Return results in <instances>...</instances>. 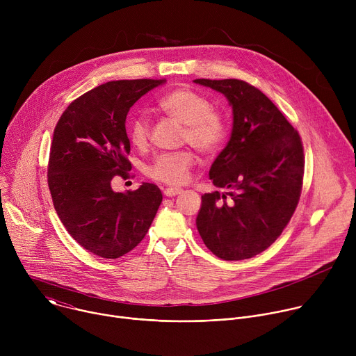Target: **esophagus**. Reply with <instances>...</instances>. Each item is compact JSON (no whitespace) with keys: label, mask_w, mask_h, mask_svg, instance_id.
I'll return each mask as SVG.
<instances>
[{"label":"esophagus","mask_w":356,"mask_h":356,"mask_svg":"<svg viewBox=\"0 0 356 356\" xmlns=\"http://www.w3.org/2000/svg\"><path fill=\"white\" fill-rule=\"evenodd\" d=\"M181 193V188H177V187H168L163 190V194L166 197H173V195H177Z\"/></svg>","instance_id":"34e87169"}]
</instances>
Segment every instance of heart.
<instances>
[{"instance_id": "heart-1", "label": "heart", "mask_w": 356, "mask_h": 356, "mask_svg": "<svg viewBox=\"0 0 356 356\" xmlns=\"http://www.w3.org/2000/svg\"><path fill=\"white\" fill-rule=\"evenodd\" d=\"M158 108L183 124L181 140L188 142L202 155H213L224 145L228 134L225 117L211 108L206 95L191 88H175L158 99ZM149 122L145 115H136L128 125L131 142L142 147L149 140ZM195 155L190 149L159 155L147 169V175L168 184H183L190 177Z\"/></svg>"}]
</instances>
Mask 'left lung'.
Returning <instances> with one entry per match:
<instances>
[{
  "label": "left lung",
  "instance_id": "left-lung-1",
  "mask_svg": "<svg viewBox=\"0 0 356 356\" xmlns=\"http://www.w3.org/2000/svg\"><path fill=\"white\" fill-rule=\"evenodd\" d=\"M222 92L234 113L231 139L210 169L214 186L201 195L197 229L224 261L253 258L283 232L298 204L302 142L280 110L257 87L238 80L197 79Z\"/></svg>",
  "mask_w": 356,
  "mask_h": 356
}]
</instances>
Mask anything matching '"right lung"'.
Segmentation results:
<instances>
[{"mask_svg":"<svg viewBox=\"0 0 356 356\" xmlns=\"http://www.w3.org/2000/svg\"><path fill=\"white\" fill-rule=\"evenodd\" d=\"M166 80L138 79L101 84L59 118L50 143L47 186L55 210L73 239L88 252L117 259L146 235L162 202L156 184L117 193L115 177H129L125 129L129 108Z\"/></svg>","mask_w":356,"mask_h":356,"instance_id":"right-lung-1","label":"right lung"}]
</instances>
